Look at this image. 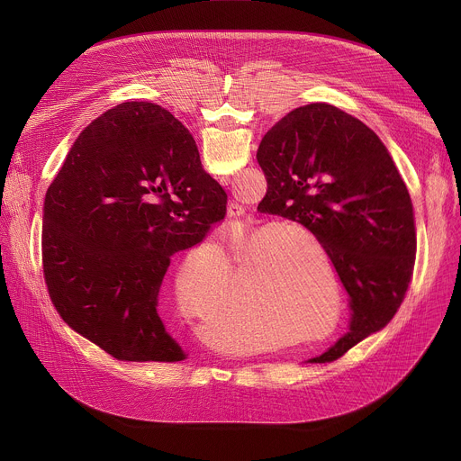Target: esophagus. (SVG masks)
I'll use <instances>...</instances> for the list:
<instances>
[{"label": "esophagus", "instance_id": "34e87169", "mask_svg": "<svg viewBox=\"0 0 461 461\" xmlns=\"http://www.w3.org/2000/svg\"><path fill=\"white\" fill-rule=\"evenodd\" d=\"M240 213H242V208L237 206V204H231V206L228 208V217H230V219H239Z\"/></svg>", "mask_w": 461, "mask_h": 461}]
</instances>
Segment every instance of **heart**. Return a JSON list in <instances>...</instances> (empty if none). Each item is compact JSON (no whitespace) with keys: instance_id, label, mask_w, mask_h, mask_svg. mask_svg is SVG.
<instances>
[{"instance_id":"heart-1","label":"heart","mask_w":461,"mask_h":461,"mask_svg":"<svg viewBox=\"0 0 461 461\" xmlns=\"http://www.w3.org/2000/svg\"><path fill=\"white\" fill-rule=\"evenodd\" d=\"M286 240L304 242L308 246L312 244L308 237L292 233L267 240L257 249L253 260L260 262V267L251 285V315L265 324L270 334H276V338H272L274 343L281 345L285 338H279V334H285L286 330L304 334V341H315L324 336L321 328L324 324L326 308L319 301L303 294L295 274L286 267L285 255H279V248ZM212 258L217 262L221 272H226V260L221 248L212 251ZM185 285V276H178V297L184 294Z\"/></svg>"}]
</instances>
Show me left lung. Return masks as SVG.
<instances>
[{
	"label": "left lung",
	"mask_w": 461,
	"mask_h": 461,
	"mask_svg": "<svg viewBox=\"0 0 461 461\" xmlns=\"http://www.w3.org/2000/svg\"><path fill=\"white\" fill-rule=\"evenodd\" d=\"M268 180L258 212L315 235L348 292V332L310 363H330L402 306L416 258L411 194L370 127L330 104L281 118L257 149Z\"/></svg>",
	"instance_id": "8db88e82"
}]
</instances>
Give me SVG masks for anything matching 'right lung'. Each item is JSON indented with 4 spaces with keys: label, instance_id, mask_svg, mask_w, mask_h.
Instances as JSON below:
<instances>
[{
    "label": "right lung",
    "instance_id": "obj_1",
    "mask_svg": "<svg viewBox=\"0 0 461 461\" xmlns=\"http://www.w3.org/2000/svg\"><path fill=\"white\" fill-rule=\"evenodd\" d=\"M189 131L164 107L125 102L91 122L49 185L41 257L50 301L120 361L185 359L158 315L171 257L226 215Z\"/></svg>",
    "mask_w": 461,
    "mask_h": 461
}]
</instances>
